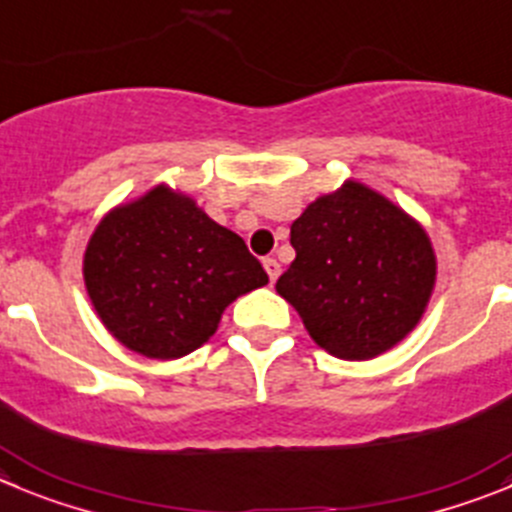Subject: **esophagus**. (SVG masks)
<instances>
[{"mask_svg": "<svg viewBox=\"0 0 512 512\" xmlns=\"http://www.w3.org/2000/svg\"><path fill=\"white\" fill-rule=\"evenodd\" d=\"M262 265H265V272H267V278H270V283H275L280 275V262L275 260V257H265V260H262Z\"/></svg>", "mask_w": 512, "mask_h": 512, "instance_id": "obj_1", "label": "esophagus"}]
</instances>
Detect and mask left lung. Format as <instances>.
<instances>
[{
  "label": "left lung",
  "mask_w": 512,
  "mask_h": 512,
  "mask_svg": "<svg viewBox=\"0 0 512 512\" xmlns=\"http://www.w3.org/2000/svg\"><path fill=\"white\" fill-rule=\"evenodd\" d=\"M278 290L310 338L343 361L389 351L422 321L437 257L417 219L358 181L323 194L290 227Z\"/></svg>",
  "instance_id": "left-lung-1"
}]
</instances>
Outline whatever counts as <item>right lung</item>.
Listing matches in <instances>:
<instances>
[{
  "instance_id": "obj_1",
  "label": "right lung",
  "mask_w": 512,
  "mask_h": 512,
  "mask_svg": "<svg viewBox=\"0 0 512 512\" xmlns=\"http://www.w3.org/2000/svg\"><path fill=\"white\" fill-rule=\"evenodd\" d=\"M85 290L103 326L148 358H181L217 331L232 300L267 285L245 240L166 184L100 219Z\"/></svg>"
}]
</instances>
